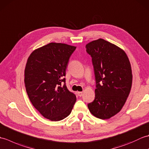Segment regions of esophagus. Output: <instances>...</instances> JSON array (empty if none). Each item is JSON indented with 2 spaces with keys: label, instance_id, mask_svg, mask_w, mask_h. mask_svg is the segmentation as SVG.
Returning <instances> with one entry per match:
<instances>
[{
  "label": "esophagus",
  "instance_id": "34e87169",
  "mask_svg": "<svg viewBox=\"0 0 149 149\" xmlns=\"http://www.w3.org/2000/svg\"><path fill=\"white\" fill-rule=\"evenodd\" d=\"M77 95L79 97H81L82 95H83V91H78L77 92Z\"/></svg>",
  "mask_w": 149,
  "mask_h": 149
}]
</instances>
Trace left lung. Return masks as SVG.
<instances>
[{"label":"left lung","instance_id":"left-lung-1","mask_svg":"<svg viewBox=\"0 0 149 149\" xmlns=\"http://www.w3.org/2000/svg\"><path fill=\"white\" fill-rule=\"evenodd\" d=\"M86 48L92 58L97 84L88 109L98 118L109 119L121 111L130 93L131 63L124 50L104 39L87 43Z\"/></svg>","mask_w":149,"mask_h":149}]
</instances>
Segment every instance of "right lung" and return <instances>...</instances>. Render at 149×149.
<instances>
[{
    "label": "right lung",
    "mask_w": 149,
    "mask_h": 149,
    "mask_svg": "<svg viewBox=\"0 0 149 149\" xmlns=\"http://www.w3.org/2000/svg\"><path fill=\"white\" fill-rule=\"evenodd\" d=\"M75 49L65 43H50L33 50L27 59L24 83L28 97L41 115L51 121L67 117L76 101L64 78Z\"/></svg>",
    "instance_id": "right-lung-1"
}]
</instances>
